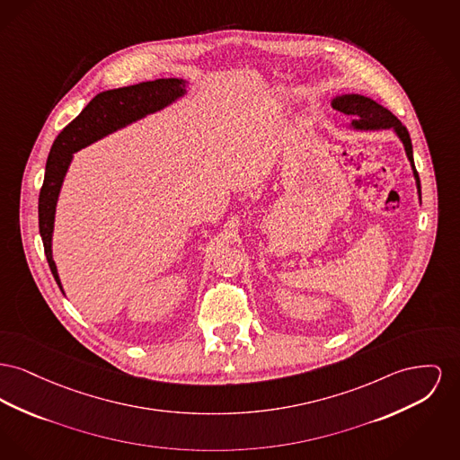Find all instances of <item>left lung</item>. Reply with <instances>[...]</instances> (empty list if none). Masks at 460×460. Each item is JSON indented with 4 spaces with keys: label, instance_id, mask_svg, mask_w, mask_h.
<instances>
[{
    "label": "left lung",
    "instance_id": "obj_1",
    "mask_svg": "<svg viewBox=\"0 0 460 460\" xmlns=\"http://www.w3.org/2000/svg\"><path fill=\"white\" fill-rule=\"evenodd\" d=\"M332 108L337 111H342L346 114H352L354 119L351 121V128L354 130H361V132H368V130H393L398 138L403 142L405 147L406 158L411 166L413 177H415V184H417V192H419V199H420V179L419 173L415 170V163H413V149H411V138L402 125V121L389 111V109L380 106L374 99L359 95V93H344V95H337L332 101Z\"/></svg>",
    "mask_w": 460,
    "mask_h": 460
}]
</instances>
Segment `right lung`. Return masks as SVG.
I'll return each mask as SVG.
<instances>
[{
	"instance_id": "1",
	"label": "right lung",
	"mask_w": 460,
	"mask_h": 460,
	"mask_svg": "<svg viewBox=\"0 0 460 460\" xmlns=\"http://www.w3.org/2000/svg\"><path fill=\"white\" fill-rule=\"evenodd\" d=\"M186 84V80L179 78H160L155 82L138 83L101 92L55 138L47 160L43 188L40 190L38 217L45 255L60 290L62 285L52 255V236L58 194L62 190L69 164L73 162V155L83 147L101 140L102 137L121 130L130 123L146 118L147 114L158 112L173 104L177 99L188 93Z\"/></svg>"
}]
</instances>
